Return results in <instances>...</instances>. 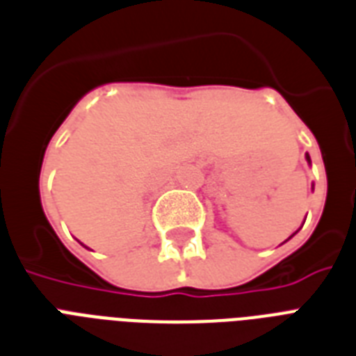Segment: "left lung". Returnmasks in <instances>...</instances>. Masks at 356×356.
<instances>
[{
    "instance_id": "8db88e82",
    "label": "left lung",
    "mask_w": 356,
    "mask_h": 356,
    "mask_svg": "<svg viewBox=\"0 0 356 356\" xmlns=\"http://www.w3.org/2000/svg\"><path fill=\"white\" fill-rule=\"evenodd\" d=\"M307 161H309V162H310V156H309V155H307Z\"/></svg>"
}]
</instances>
